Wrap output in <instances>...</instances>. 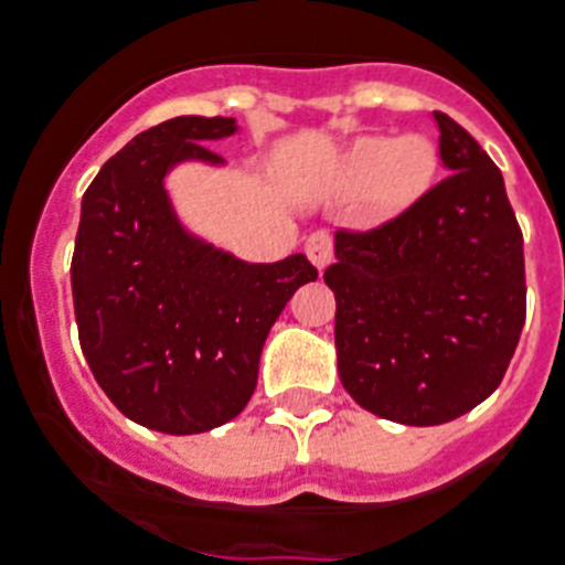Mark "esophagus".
I'll use <instances>...</instances> for the list:
<instances>
[{
	"label": "esophagus",
	"mask_w": 565,
	"mask_h": 565,
	"mask_svg": "<svg viewBox=\"0 0 565 565\" xmlns=\"http://www.w3.org/2000/svg\"><path fill=\"white\" fill-rule=\"evenodd\" d=\"M305 253L321 273V269L333 260V235H330V232H312L305 244Z\"/></svg>",
	"instance_id": "1"
}]
</instances>
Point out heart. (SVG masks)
Wrapping results in <instances>:
<instances>
[{
    "label": "heart",
    "mask_w": 565,
    "mask_h": 565,
    "mask_svg": "<svg viewBox=\"0 0 565 565\" xmlns=\"http://www.w3.org/2000/svg\"><path fill=\"white\" fill-rule=\"evenodd\" d=\"M436 172V149L419 135L364 137L350 149L344 174L355 189H371L373 201L387 212L414 203Z\"/></svg>",
    "instance_id": "obj_1"
}]
</instances>
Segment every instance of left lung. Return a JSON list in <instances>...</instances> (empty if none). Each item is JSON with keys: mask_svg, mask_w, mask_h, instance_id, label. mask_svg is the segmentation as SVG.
<instances>
[{"mask_svg": "<svg viewBox=\"0 0 565 565\" xmlns=\"http://www.w3.org/2000/svg\"><path fill=\"white\" fill-rule=\"evenodd\" d=\"M448 178L376 230L335 232L344 391L402 425H443L500 387L525 324L523 232L500 169L434 111Z\"/></svg>", "mask_w": 565, "mask_h": 565, "instance_id": "1", "label": "left lung"}]
</instances>
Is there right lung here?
<instances>
[{"label":"right lung","mask_w":565,"mask_h":565,"mask_svg":"<svg viewBox=\"0 0 565 565\" xmlns=\"http://www.w3.org/2000/svg\"><path fill=\"white\" fill-rule=\"evenodd\" d=\"M232 117H174L103 163L83 194L71 292L79 348L122 416L160 434L235 419L258 382L269 327L319 278L305 255L246 264L189 235L163 178L174 163H221L210 140Z\"/></svg>","instance_id":"obj_1"}]
</instances>
